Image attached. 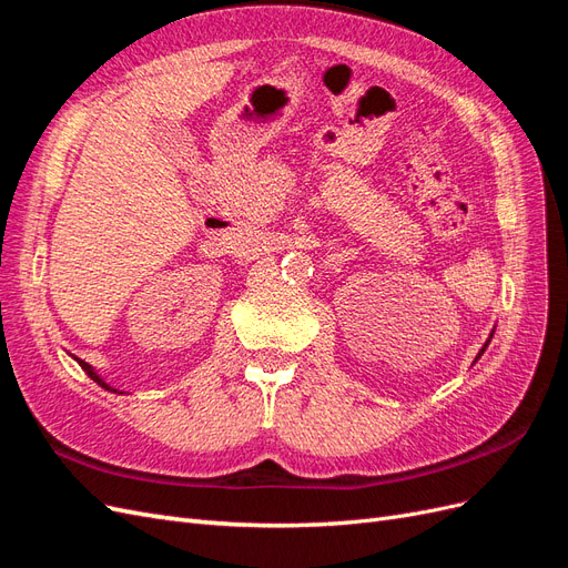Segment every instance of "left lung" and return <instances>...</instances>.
I'll use <instances>...</instances> for the list:
<instances>
[{"label":"left lung","instance_id":"obj_1","mask_svg":"<svg viewBox=\"0 0 568 568\" xmlns=\"http://www.w3.org/2000/svg\"><path fill=\"white\" fill-rule=\"evenodd\" d=\"M490 338H493V336H490ZM490 338H488V341H486V343H484V348H480V353H478V355H476V359H478V357H480V355H484V351H486V348H488V343H490ZM476 359H474V363H476Z\"/></svg>","mask_w":568,"mask_h":568}]
</instances>
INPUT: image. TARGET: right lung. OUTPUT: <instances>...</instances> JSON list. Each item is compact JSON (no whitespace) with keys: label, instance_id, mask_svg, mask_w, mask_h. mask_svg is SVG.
<instances>
[{"label":"right lung","instance_id":"add662e5","mask_svg":"<svg viewBox=\"0 0 568 568\" xmlns=\"http://www.w3.org/2000/svg\"><path fill=\"white\" fill-rule=\"evenodd\" d=\"M78 359V357H75ZM78 365L84 369V372H88V376H90V379H94L101 388H106V390H113V393H118V388H113V386H109L104 379H101V376L94 372V367L92 365H88V363H84V359H78ZM120 393H123V390H120Z\"/></svg>","mask_w":568,"mask_h":568}]
</instances>
